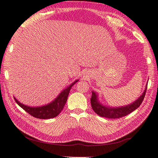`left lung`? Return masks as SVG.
<instances>
[{
	"label": "left lung",
	"instance_id": "obj_1",
	"mask_svg": "<svg viewBox=\"0 0 158 158\" xmlns=\"http://www.w3.org/2000/svg\"><path fill=\"white\" fill-rule=\"evenodd\" d=\"M146 91L147 85L143 94L136 101L131 103L130 105L120 107H109L103 105L102 103L99 102L98 99V94H96V93L94 92H92L91 98L92 108L93 109L94 111L100 117H106V118L109 119L120 118V117L126 116L129 113L136 110L137 108H139L143 102L144 98H145Z\"/></svg>",
	"mask_w": 158,
	"mask_h": 158
}]
</instances>
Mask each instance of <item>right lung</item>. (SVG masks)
<instances>
[{
	"instance_id": "obj_1",
	"label": "right lung",
	"mask_w": 158,
	"mask_h": 158,
	"mask_svg": "<svg viewBox=\"0 0 158 158\" xmlns=\"http://www.w3.org/2000/svg\"><path fill=\"white\" fill-rule=\"evenodd\" d=\"M79 80L77 79L75 81H74L68 88H66L63 91H62L54 100H53L52 102L44 106L36 107L28 106L19 102L15 97L14 100L20 107H22L23 110L28 113L30 115L36 117V118L43 119L53 118V117L58 116L60 113L62 111V110L63 109L66 102L67 98H68L70 89H71L73 85L75 84Z\"/></svg>"
}]
</instances>
